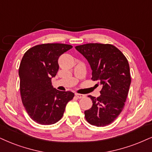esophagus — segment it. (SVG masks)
<instances>
[{
    "label": "esophagus",
    "instance_id": "1",
    "mask_svg": "<svg viewBox=\"0 0 152 152\" xmlns=\"http://www.w3.org/2000/svg\"><path fill=\"white\" fill-rule=\"evenodd\" d=\"M75 96H77V98L78 99H82L85 96V94H78V93H75Z\"/></svg>",
    "mask_w": 152,
    "mask_h": 152
}]
</instances>
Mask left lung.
I'll return each instance as SVG.
<instances>
[{
	"label": "left lung",
	"instance_id": "8db88e82",
	"mask_svg": "<svg viewBox=\"0 0 152 152\" xmlns=\"http://www.w3.org/2000/svg\"><path fill=\"white\" fill-rule=\"evenodd\" d=\"M89 62L94 81L102 86L99 97L92 101L85 117L91 125L104 127L110 124L123 110L131 83L130 66L123 53L111 44H86L75 46Z\"/></svg>",
	"mask_w": 152,
	"mask_h": 152
}]
</instances>
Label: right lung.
Listing matches in <instances>:
<instances>
[{
  "instance_id": "right-lung-1",
  "label": "right lung",
  "mask_w": 152,
  "mask_h": 152,
  "mask_svg": "<svg viewBox=\"0 0 152 152\" xmlns=\"http://www.w3.org/2000/svg\"><path fill=\"white\" fill-rule=\"evenodd\" d=\"M72 46L43 44L26 51L20 67V89L22 104L28 115L41 125H52L61 119L67 102L75 94L53 88L51 78L59 69L58 60Z\"/></svg>"
}]
</instances>
